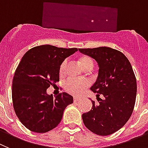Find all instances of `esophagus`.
Returning a JSON list of instances; mask_svg holds the SVG:
<instances>
[{
    "instance_id": "1",
    "label": "esophagus",
    "mask_w": 148,
    "mask_h": 148,
    "mask_svg": "<svg viewBox=\"0 0 148 148\" xmlns=\"http://www.w3.org/2000/svg\"><path fill=\"white\" fill-rule=\"evenodd\" d=\"M79 99H80V98H79V97H74V102H78Z\"/></svg>"
}]
</instances>
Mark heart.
<instances>
[{"label": "heart", "mask_w": 148, "mask_h": 148, "mask_svg": "<svg viewBox=\"0 0 148 148\" xmlns=\"http://www.w3.org/2000/svg\"><path fill=\"white\" fill-rule=\"evenodd\" d=\"M81 66L84 69L87 68H92L94 66V62L92 59L88 56H82L79 58ZM67 62L64 60L61 63L60 67L59 72L60 75H63L65 74L66 69ZM90 85L89 80L86 79H76L73 77H69L64 82L65 90L69 94L74 96H79L84 91V90Z\"/></svg>", "instance_id": "b5f03b06"}]
</instances>
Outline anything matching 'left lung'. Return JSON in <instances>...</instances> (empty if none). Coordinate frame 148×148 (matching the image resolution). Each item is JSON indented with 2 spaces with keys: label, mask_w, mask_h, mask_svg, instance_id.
Here are the masks:
<instances>
[{
  "label": "left lung",
  "mask_w": 148,
  "mask_h": 148,
  "mask_svg": "<svg viewBox=\"0 0 148 148\" xmlns=\"http://www.w3.org/2000/svg\"><path fill=\"white\" fill-rule=\"evenodd\" d=\"M99 66L98 77L90 87L98 103L82 114L84 125L91 132L108 136L122 128L130 119L136 97V79L130 62L121 51L109 47L79 49ZM99 95L103 96L102 99Z\"/></svg>",
  "instance_id": "8db88e82"
}]
</instances>
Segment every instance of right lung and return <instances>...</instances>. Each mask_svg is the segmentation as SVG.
<instances>
[{
    "label": "right lung",
    "instance_id": "obj_1",
    "mask_svg": "<svg viewBox=\"0 0 148 148\" xmlns=\"http://www.w3.org/2000/svg\"><path fill=\"white\" fill-rule=\"evenodd\" d=\"M77 51L42 45L29 49L16 69L12 81L13 107L21 123L35 133H46L58 125L73 97L62 92L54 98L46 90L60 80V67Z\"/></svg>",
    "mask_w": 148,
    "mask_h": 148
}]
</instances>
